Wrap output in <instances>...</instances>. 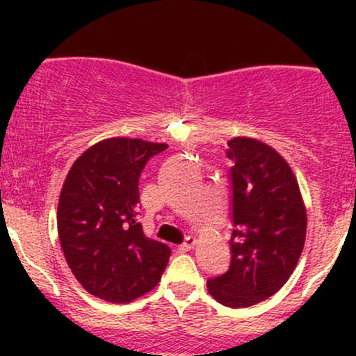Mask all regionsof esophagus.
<instances>
[{
	"instance_id": "34e87169",
	"label": "esophagus",
	"mask_w": 356,
	"mask_h": 356,
	"mask_svg": "<svg viewBox=\"0 0 356 356\" xmlns=\"http://www.w3.org/2000/svg\"><path fill=\"white\" fill-rule=\"evenodd\" d=\"M195 245H196V238H193V236H188V238H186V241L182 243V245L177 246V250L181 251V253H186V251L191 250V248Z\"/></svg>"
}]
</instances>
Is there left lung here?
Listing matches in <instances>:
<instances>
[{"mask_svg": "<svg viewBox=\"0 0 356 356\" xmlns=\"http://www.w3.org/2000/svg\"><path fill=\"white\" fill-rule=\"evenodd\" d=\"M232 160L231 265L207 282L231 308H246L277 293L293 274L307 236V210L293 170L274 148L251 138L227 143Z\"/></svg>", "mask_w": 356, "mask_h": 356, "instance_id": "8db88e82", "label": "left lung"}]
</instances>
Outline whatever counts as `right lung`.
<instances>
[{
	"instance_id": "right-lung-1",
	"label": "right lung",
	"mask_w": 356,
	"mask_h": 356,
	"mask_svg": "<svg viewBox=\"0 0 356 356\" xmlns=\"http://www.w3.org/2000/svg\"><path fill=\"white\" fill-rule=\"evenodd\" d=\"M167 145L110 138L72 165L58 201L65 260L88 293L129 303L160 282L170 258L165 243L146 238L138 222L139 177Z\"/></svg>"
}]
</instances>
